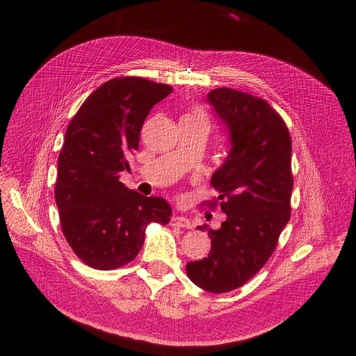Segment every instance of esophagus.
<instances>
[{"instance_id": "obj_1", "label": "esophagus", "mask_w": 356, "mask_h": 356, "mask_svg": "<svg viewBox=\"0 0 356 356\" xmlns=\"http://www.w3.org/2000/svg\"><path fill=\"white\" fill-rule=\"evenodd\" d=\"M172 227L191 229L193 225H192V222L188 218H184V216H173L172 218Z\"/></svg>"}]
</instances>
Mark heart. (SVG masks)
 <instances>
[{"label": "heart", "mask_w": 356, "mask_h": 356, "mask_svg": "<svg viewBox=\"0 0 356 356\" xmlns=\"http://www.w3.org/2000/svg\"><path fill=\"white\" fill-rule=\"evenodd\" d=\"M183 118H191V120H196L199 122H202L204 127H209V118L207 115V112L202 111L200 108H195L192 109V112H189V114H186Z\"/></svg>", "instance_id": "1"}]
</instances>
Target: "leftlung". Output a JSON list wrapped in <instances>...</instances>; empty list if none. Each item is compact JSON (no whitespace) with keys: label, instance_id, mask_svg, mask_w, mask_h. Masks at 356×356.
I'll return each mask as SVG.
<instances>
[{"label":"left lung","instance_id":"1","mask_svg":"<svg viewBox=\"0 0 356 356\" xmlns=\"http://www.w3.org/2000/svg\"><path fill=\"white\" fill-rule=\"evenodd\" d=\"M208 99L231 133L232 148L211 179L218 196L203 202L227 213L219 229L209 225L211 251L191 261L186 274L209 293L244 286L273 255L291 211V138L267 101L247 92L218 88Z\"/></svg>","mask_w":356,"mask_h":356}]
</instances>
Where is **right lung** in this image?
<instances>
[{"label": "right lung", "mask_w": 356, "mask_h": 356, "mask_svg": "<svg viewBox=\"0 0 356 356\" xmlns=\"http://www.w3.org/2000/svg\"><path fill=\"white\" fill-rule=\"evenodd\" d=\"M173 88L138 76L102 83L70 120L58 160L54 197L62 232L76 257L95 270H115L140 252L152 222L167 225L163 197L143 196L120 181L138 149L149 109Z\"/></svg>", "instance_id": "add662e5"}]
</instances>
